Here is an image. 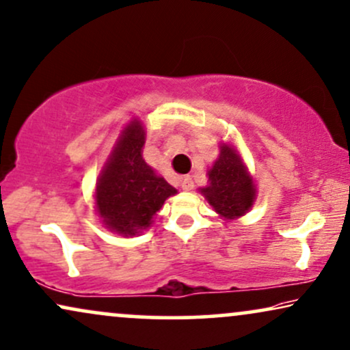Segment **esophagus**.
Segmentation results:
<instances>
[{
	"label": "esophagus",
	"mask_w": 350,
	"mask_h": 350,
	"mask_svg": "<svg viewBox=\"0 0 350 350\" xmlns=\"http://www.w3.org/2000/svg\"><path fill=\"white\" fill-rule=\"evenodd\" d=\"M180 186H181V189H185V191H189V189H193V186H194V183H193V178L191 176H181L180 178Z\"/></svg>",
	"instance_id": "esophagus-1"
}]
</instances>
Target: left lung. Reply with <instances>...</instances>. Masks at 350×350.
Masks as SVG:
<instances>
[{
  "label": "left lung",
  "mask_w": 350,
  "mask_h": 350,
  "mask_svg": "<svg viewBox=\"0 0 350 350\" xmlns=\"http://www.w3.org/2000/svg\"><path fill=\"white\" fill-rule=\"evenodd\" d=\"M208 185L201 193L214 211L225 220H234L246 214L256 201V185L230 144H220V156L207 172Z\"/></svg>",
  "instance_id": "1"
}]
</instances>
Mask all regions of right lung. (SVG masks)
Segmentation results:
<instances>
[{"instance_id":"add662e5","label":"right lung","mask_w":350,"mask_h":350,"mask_svg":"<svg viewBox=\"0 0 350 350\" xmlns=\"http://www.w3.org/2000/svg\"><path fill=\"white\" fill-rule=\"evenodd\" d=\"M146 131L131 120L117 139L96 181V211L103 224L122 236H135L151 226L165 199L176 194L143 159Z\"/></svg>"}]
</instances>
